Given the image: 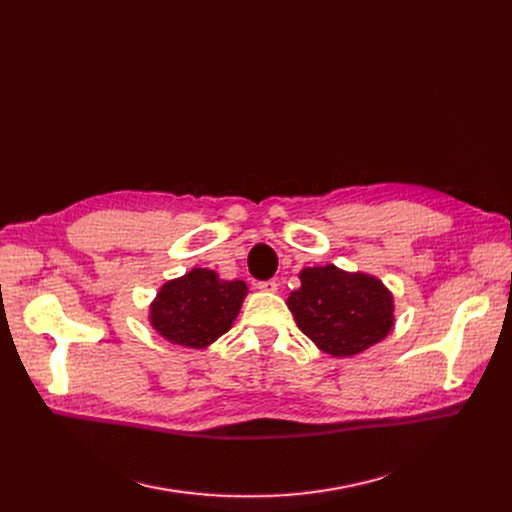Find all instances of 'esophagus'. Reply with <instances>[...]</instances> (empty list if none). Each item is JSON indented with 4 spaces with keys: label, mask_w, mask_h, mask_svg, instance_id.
I'll return each instance as SVG.
<instances>
[{
    "label": "esophagus",
    "mask_w": 512,
    "mask_h": 512,
    "mask_svg": "<svg viewBox=\"0 0 512 512\" xmlns=\"http://www.w3.org/2000/svg\"><path fill=\"white\" fill-rule=\"evenodd\" d=\"M257 288L263 290V292H276L278 282L276 280H261V282H257Z\"/></svg>",
    "instance_id": "esophagus-1"
}]
</instances>
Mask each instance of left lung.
Listing matches in <instances>:
<instances>
[{
    "label": "left lung",
    "mask_w": 512,
    "mask_h": 512,
    "mask_svg": "<svg viewBox=\"0 0 512 512\" xmlns=\"http://www.w3.org/2000/svg\"><path fill=\"white\" fill-rule=\"evenodd\" d=\"M301 288L286 301L299 330L332 357H353L384 340L394 326L388 288L336 265L305 267Z\"/></svg>",
    "instance_id": "8db88e82"
}]
</instances>
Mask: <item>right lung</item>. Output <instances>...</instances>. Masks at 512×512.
<instances>
[{"instance_id":"add662e5","label":"right lung","mask_w":512,"mask_h":512,"mask_svg":"<svg viewBox=\"0 0 512 512\" xmlns=\"http://www.w3.org/2000/svg\"><path fill=\"white\" fill-rule=\"evenodd\" d=\"M245 297L242 280H220L215 272L197 267L161 286L149 321L166 340L203 348L230 330Z\"/></svg>"}]
</instances>
